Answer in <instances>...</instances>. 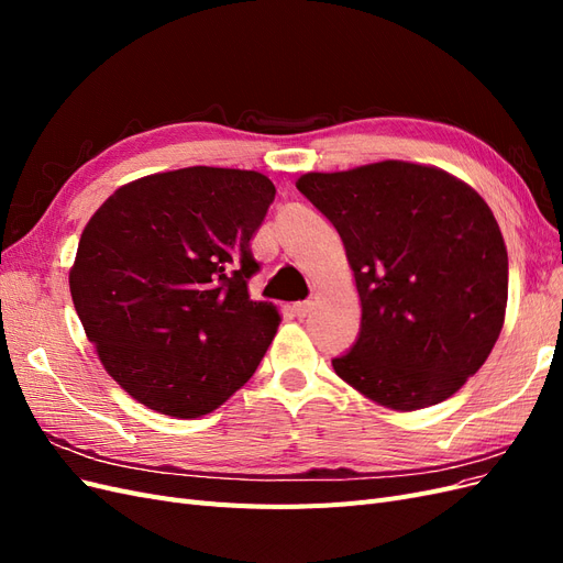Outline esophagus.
Wrapping results in <instances>:
<instances>
[{
  "instance_id": "obj_1",
  "label": "esophagus",
  "mask_w": 563,
  "mask_h": 563,
  "mask_svg": "<svg viewBox=\"0 0 563 563\" xmlns=\"http://www.w3.org/2000/svg\"><path fill=\"white\" fill-rule=\"evenodd\" d=\"M312 300H302V302H296L294 305V312L300 317V319H305V317H308L310 312H312Z\"/></svg>"
}]
</instances>
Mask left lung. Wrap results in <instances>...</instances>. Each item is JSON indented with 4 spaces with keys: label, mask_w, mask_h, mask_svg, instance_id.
<instances>
[{
    "label": "left lung",
    "mask_w": 563,
    "mask_h": 563,
    "mask_svg": "<svg viewBox=\"0 0 563 563\" xmlns=\"http://www.w3.org/2000/svg\"><path fill=\"white\" fill-rule=\"evenodd\" d=\"M296 187L338 230L362 300L338 376L395 411L455 395L505 321L507 249L488 203L441 168L397 159Z\"/></svg>",
    "instance_id": "left-lung-1"
}]
</instances>
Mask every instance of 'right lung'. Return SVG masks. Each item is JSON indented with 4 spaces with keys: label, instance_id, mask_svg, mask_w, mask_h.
<instances>
[{
    "label": "right lung",
    "instance_id": "obj_1",
    "mask_svg": "<svg viewBox=\"0 0 563 563\" xmlns=\"http://www.w3.org/2000/svg\"><path fill=\"white\" fill-rule=\"evenodd\" d=\"M258 172L190 166L133 180L81 232L70 294L106 371L147 408L199 418L258 368L279 327L249 298L251 236L275 201Z\"/></svg>",
    "mask_w": 563,
    "mask_h": 563
}]
</instances>
